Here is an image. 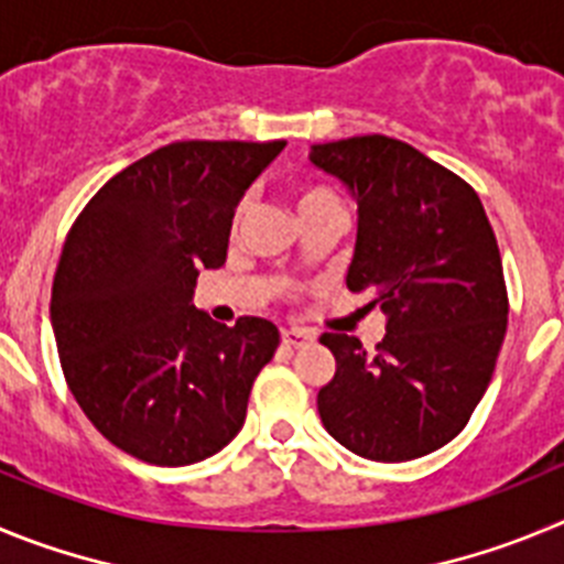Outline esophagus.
I'll return each instance as SVG.
<instances>
[{"label":"esophagus","mask_w":564,"mask_h":564,"mask_svg":"<svg viewBox=\"0 0 564 564\" xmlns=\"http://www.w3.org/2000/svg\"><path fill=\"white\" fill-rule=\"evenodd\" d=\"M281 339H283V345H289V348H297V345H303V343H308V339H314V334L306 332V328L292 326V328H283Z\"/></svg>","instance_id":"esophagus-1"}]
</instances>
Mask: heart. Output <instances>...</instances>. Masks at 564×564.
Wrapping results in <instances>:
<instances>
[{
	"instance_id": "1",
	"label": "heart",
	"mask_w": 564,
	"mask_h": 564,
	"mask_svg": "<svg viewBox=\"0 0 564 564\" xmlns=\"http://www.w3.org/2000/svg\"><path fill=\"white\" fill-rule=\"evenodd\" d=\"M294 202H297V210L306 213L323 205H339V196L334 194L332 187L317 185V182H306V185L294 187ZM238 216H241V210H238Z\"/></svg>"
}]
</instances>
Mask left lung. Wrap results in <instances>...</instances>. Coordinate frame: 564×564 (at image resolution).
I'll list each match as a JSON object with an SVG mask.
<instances>
[{
  "label": "left lung",
  "mask_w": 564,
  "mask_h": 564,
  "mask_svg": "<svg viewBox=\"0 0 564 564\" xmlns=\"http://www.w3.org/2000/svg\"><path fill=\"white\" fill-rule=\"evenodd\" d=\"M308 160L351 187L359 207L348 289L370 292L384 337L368 351L326 332L337 370L317 393L345 449L399 464L466 427L509 326L503 261L475 187L413 145L362 134L312 145Z\"/></svg>",
  "instance_id": "1"
}]
</instances>
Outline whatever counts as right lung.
Instances as JSON below:
<instances>
[{
    "label": "right lung",
    "mask_w": 564,
    "mask_h": 564,
    "mask_svg": "<svg viewBox=\"0 0 564 564\" xmlns=\"http://www.w3.org/2000/svg\"><path fill=\"white\" fill-rule=\"evenodd\" d=\"M283 140H182L111 176L78 213L53 278L61 370L106 441L187 466L245 427L250 390L281 334L194 308L199 270L227 258L238 199Z\"/></svg>",
    "instance_id": "add662e5"
}]
</instances>
